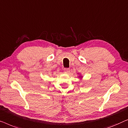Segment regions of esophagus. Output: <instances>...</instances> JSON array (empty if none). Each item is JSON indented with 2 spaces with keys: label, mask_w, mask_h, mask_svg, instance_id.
<instances>
[{
  "label": "esophagus",
  "mask_w": 128,
  "mask_h": 128,
  "mask_svg": "<svg viewBox=\"0 0 128 128\" xmlns=\"http://www.w3.org/2000/svg\"><path fill=\"white\" fill-rule=\"evenodd\" d=\"M64 72H65V73L68 74V73L70 72V68H64Z\"/></svg>",
  "instance_id": "1"
}]
</instances>
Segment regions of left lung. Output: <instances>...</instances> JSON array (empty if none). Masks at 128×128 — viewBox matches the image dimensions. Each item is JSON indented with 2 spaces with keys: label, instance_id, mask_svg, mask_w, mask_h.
<instances>
[{
  "label": "left lung",
  "instance_id": "left-lung-1",
  "mask_svg": "<svg viewBox=\"0 0 128 128\" xmlns=\"http://www.w3.org/2000/svg\"><path fill=\"white\" fill-rule=\"evenodd\" d=\"M80 77H81V76H80Z\"/></svg>",
  "mask_w": 128,
  "mask_h": 128
}]
</instances>
